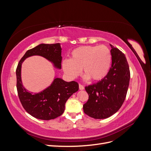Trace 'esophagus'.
I'll list each match as a JSON object with an SVG mask.
<instances>
[{"instance_id": "obj_1", "label": "esophagus", "mask_w": 151, "mask_h": 151, "mask_svg": "<svg viewBox=\"0 0 151 151\" xmlns=\"http://www.w3.org/2000/svg\"><path fill=\"white\" fill-rule=\"evenodd\" d=\"M79 89L80 90H84V87L82 84H79Z\"/></svg>"}]
</instances>
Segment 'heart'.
Returning a JSON list of instances; mask_svg holds the SVG:
<instances>
[{"mask_svg":"<svg viewBox=\"0 0 151 151\" xmlns=\"http://www.w3.org/2000/svg\"><path fill=\"white\" fill-rule=\"evenodd\" d=\"M112 57L109 49L104 45L83 46L74 49L70 59L62 62V68L71 79H75L81 72L85 74L84 79L100 81L106 76L110 68Z\"/></svg>","mask_w":151,"mask_h":151,"instance_id":"heart-1","label":"heart"}]
</instances>
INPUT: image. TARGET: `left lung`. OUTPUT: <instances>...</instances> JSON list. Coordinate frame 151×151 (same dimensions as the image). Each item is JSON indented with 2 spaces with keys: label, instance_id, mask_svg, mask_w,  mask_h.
Instances as JSON below:
<instances>
[{
  "label": "left lung",
  "instance_id": "obj_1",
  "mask_svg": "<svg viewBox=\"0 0 151 151\" xmlns=\"http://www.w3.org/2000/svg\"><path fill=\"white\" fill-rule=\"evenodd\" d=\"M112 63L106 76L86 86L89 99L83 105L84 113L95 119H104L116 113L124 102L130 78L125 55L111 45Z\"/></svg>",
  "mask_w": 151,
  "mask_h": 151
}]
</instances>
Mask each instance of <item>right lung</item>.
Returning <instances> with one entry per match:
<instances>
[{
  "instance_id": "add662e5",
  "label": "right lung",
  "mask_w": 151,
  "mask_h": 151,
  "mask_svg": "<svg viewBox=\"0 0 151 151\" xmlns=\"http://www.w3.org/2000/svg\"><path fill=\"white\" fill-rule=\"evenodd\" d=\"M62 48L60 43L38 45L28 50L22 57L16 68L17 90L20 101L25 110L37 119L49 120L62 115L67 99L79 90V84L75 81L66 82L55 77L52 83L40 93H31L22 85L21 67L25 59L38 55L45 58L53 67L61 69Z\"/></svg>"
}]
</instances>
